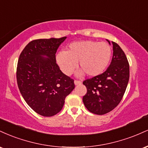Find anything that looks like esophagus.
I'll return each mask as SVG.
<instances>
[{
  "instance_id": "obj_1",
  "label": "esophagus",
  "mask_w": 148,
  "mask_h": 148,
  "mask_svg": "<svg viewBox=\"0 0 148 148\" xmlns=\"http://www.w3.org/2000/svg\"><path fill=\"white\" fill-rule=\"evenodd\" d=\"M81 84V81H76V80H75V81H74V84H75V86H77V85H80Z\"/></svg>"
}]
</instances>
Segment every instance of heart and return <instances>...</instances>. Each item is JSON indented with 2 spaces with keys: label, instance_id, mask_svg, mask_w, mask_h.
Segmentation results:
<instances>
[{
  "label": "heart",
  "instance_id": "obj_1",
  "mask_svg": "<svg viewBox=\"0 0 148 148\" xmlns=\"http://www.w3.org/2000/svg\"><path fill=\"white\" fill-rule=\"evenodd\" d=\"M112 49L106 42L91 40L74 42L69 45L66 51L58 53L56 59L64 74H72L79 61L81 67L77 72L78 76L85 73L90 76L102 74L110 63Z\"/></svg>",
  "mask_w": 148,
  "mask_h": 148
}]
</instances>
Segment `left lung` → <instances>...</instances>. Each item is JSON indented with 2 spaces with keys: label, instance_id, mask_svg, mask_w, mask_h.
<instances>
[{
  "label": "left lung",
  "instance_id": "left-lung-1",
  "mask_svg": "<svg viewBox=\"0 0 148 148\" xmlns=\"http://www.w3.org/2000/svg\"><path fill=\"white\" fill-rule=\"evenodd\" d=\"M109 45L111 42L107 40ZM113 58L104 72L83 82L87 93L83 97L86 108L97 115L111 111L119 104L125 94L130 79V65L125 53L115 42Z\"/></svg>",
  "mask_w": 148,
  "mask_h": 148
}]
</instances>
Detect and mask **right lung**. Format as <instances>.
<instances>
[{"mask_svg":"<svg viewBox=\"0 0 148 148\" xmlns=\"http://www.w3.org/2000/svg\"><path fill=\"white\" fill-rule=\"evenodd\" d=\"M67 37L40 39L28 44L19 56L16 79L22 97L34 111L51 117L61 111L74 89V80L61 72L57 49Z\"/></svg>","mask_w":148,"mask_h":148,"instance_id":"right-lung-1","label":"right lung"}]
</instances>
